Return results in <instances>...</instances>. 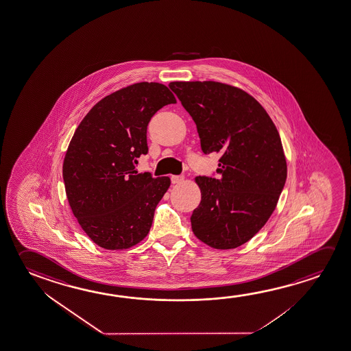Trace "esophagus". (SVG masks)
Returning <instances> with one entry per match:
<instances>
[{"mask_svg": "<svg viewBox=\"0 0 351 351\" xmlns=\"http://www.w3.org/2000/svg\"><path fill=\"white\" fill-rule=\"evenodd\" d=\"M184 178L182 175H173V176H171V182H173V184H180V182L184 181Z\"/></svg>", "mask_w": 351, "mask_h": 351, "instance_id": "1", "label": "esophagus"}]
</instances>
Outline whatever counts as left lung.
I'll return each instance as SVG.
<instances>
[{
  "label": "left lung",
  "mask_w": 351,
  "mask_h": 351,
  "mask_svg": "<svg viewBox=\"0 0 351 351\" xmlns=\"http://www.w3.org/2000/svg\"><path fill=\"white\" fill-rule=\"evenodd\" d=\"M169 87L197 125L204 154L220 153L216 173L198 176L202 200L192 230L216 249L237 248L275 210L287 178L280 134L247 92L215 81H175Z\"/></svg>",
  "instance_id": "obj_1"
}]
</instances>
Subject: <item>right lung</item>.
Wrapping results in <instances>:
<instances>
[{
	"mask_svg": "<svg viewBox=\"0 0 351 351\" xmlns=\"http://www.w3.org/2000/svg\"><path fill=\"white\" fill-rule=\"evenodd\" d=\"M176 98L165 85L138 82L103 98L82 119L63 162L66 198L93 242L128 249L146 237L170 178L135 170L148 153L152 117Z\"/></svg>",
	"mask_w": 351,
	"mask_h": 351,
	"instance_id": "1",
	"label": "right lung"
}]
</instances>
